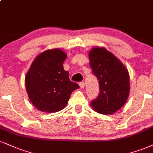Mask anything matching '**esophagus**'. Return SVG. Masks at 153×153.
<instances>
[{
	"instance_id": "esophagus-1",
	"label": "esophagus",
	"mask_w": 153,
	"mask_h": 153,
	"mask_svg": "<svg viewBox=\"0 0 153 153\" xmlns=\"http://www.w3.org/2000/svg\"><path fill=\"white\" fill-rule=\"evenodd\" d=\"M79 85H80V87L81 88H83L85 87V82H80V83H79Z\"/></svg>"
}]
</instances>
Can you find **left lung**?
<instances>
[{"mask_svg": "<svg viewBox=\"0 0 153 153\" xmlns=\"http://www.w3.org/2000/svg\"><path fill=\"white\" fill-rule=\"evenodd\" d=\"M88 56L100 86L98 97L90 105L97 113L112 115L124 105L129 96V73L123 62L103 47L93 48Z\"/></svg>", "mask_w": 153, "mask_h": 153, "instance_id": "left-lung-1", "label": "left lung"}]
</instances>
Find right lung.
<instances>
[{
	"label": "right lung",
	"instance_id": "add662e5",
	"mask_svg": "<svg viewBox=\"0 0 153 153\" xmlns=\"http://www.w3.org/2000/svg\"><path fill=\"white\" fill-rule=\"evenodd\" d=\"M67 58L59 48L47 50L37 56L25 77L29 99L38 110L56 113L67 105L71 93L79 85L70 80L63 68Z\"/></svg>",
	"mask_w": 153,
	"mask_h": 153
}]
</instances>
